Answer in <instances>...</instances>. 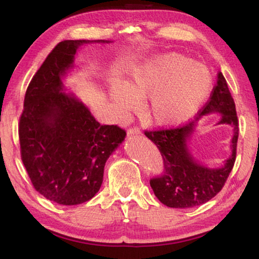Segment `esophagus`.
Here are the masks:
<instances>
[{
  "label": "esophagus",
  "mask_w": 259,
  "mask_h": 259,
  "mask_svg": "<svg viewBox=\"0 0 259 259\" xmlns=\"http://www.w3.org/2000/svg\"><path fill=\"white\" fill-rule=\"evenodd\" d=\"M140 130L138 128H131L128 130V135L129 136H135V135H139Z\"/></svg>",
  "instance_id": "esophagus-1"
}]
</instances>
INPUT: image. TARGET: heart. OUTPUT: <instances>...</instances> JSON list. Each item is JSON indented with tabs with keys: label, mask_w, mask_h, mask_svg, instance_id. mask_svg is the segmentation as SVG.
<instances>
[{
	"label": "heart",
	"mask_w": 259,
	"mask_h": 259,
	"mask_svg": "<svg viewBox=\"0 0 259 259\" xmlns=\"http://www.w3.org/2000/svg\"><path fill=\"white\" fill-rule=\"evenodd\" d=\"M209 68L177 52L159 55L134 68L130 81H115L111 98L117 113L125 116L150 97L145 116L160 126H178L195 116L212 90Z\"/></svg>",
	"instance_id": "b5f03b06"
}]
</instances>
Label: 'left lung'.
<instances>
[{"label": "left lung", "mask_w": 259, "mask_h": 259, "mask_svg": "<svg viewBox=\"0 0 259 259\" xmlns=\"http://www.w3.org/2000/svg\"><path fill=\"white\" fill-rule=\"evenodd\" d=\"M209 113H219L221 120L218 124H229L234 128L231 155L218 168L196 161L188 146L196 132L198 121ZM145 135L159 148L164 162L163 176L153 178L150 182L153 192L161 203L170 208L185 209L211 200L224 186L233 169L239 137L235 104L222 72L218 73L217 84L213 88L209 102L194 121L177 129L145 131Z\"/></svg>", "instance_id": "8db88e82"}]
</instances>
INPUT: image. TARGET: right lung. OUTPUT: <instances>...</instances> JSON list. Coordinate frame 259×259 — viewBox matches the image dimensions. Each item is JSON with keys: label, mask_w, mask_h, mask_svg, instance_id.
Returning <instances> with one entry per match:
<instances>
[{"label": "right lung", "mask_w": 259, "mask_h": 259, "mask_svg": "<svg viewBox=\"0 0 259 259\" xmlns=\"http://www.w3.org/2000/svg\"><path fill=\"white\" fill-rule=\"evenodd\" d=\"M109 40L58 43L27 88L19 122L21 160L33 185L63 205L87 202L103 184L105 163L125 138L117 125H102L64 80L76 67L81 47Z\"/></svg>", "instance_id": "add662e5"}]
</instances>
